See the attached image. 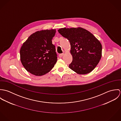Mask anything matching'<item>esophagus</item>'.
<instances>
[{
    "label": "esophagus",
    "instance_id": "esophagus-1",
    "mask_svg": "<svg viewBox=\"0 0 121 121\" xmlns=\"http://www.w3.org/2000/svg\"><path fill=\"white\" fill-rule=\"evenodd\" d=\"M63 55H64V53H60V54L59 55V57L61 58V57H62Z\"/></svg>",
    "mask_w": 121,
    "mask_h": 121
}]
</instances>
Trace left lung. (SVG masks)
<instances>
[{"label": "left lung", "instance_id": "obj_1", "mask_svg": "<svg viewBox=\"0 0 121 121\" xmlns=\"http://www.w3.org/2000/svg\"><path fill=\"white\" fill-rule=\"evenodd\" d=\"M58 31L70 43L73 60L69 68L80 74H87L94 70L102 57V46L97 39L81 27L63 28Z\"/></svg>", "mask_w": 121, "mask_h": 121}]
</instances>
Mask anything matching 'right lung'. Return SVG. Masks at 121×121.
<instances>
[{"label":"right lung","instance_id":"1","mask_svg":"<svg viewBox=\"0 0 121 121\" xmlns=\"http://www.w3.org/2000/svg\"><path fill=\"white\" fill-rule=\"evenodd\" d=\"M55 29L37 31L31 35L20 50L21 62L28 72L36 76L48 73L57 60L52 39Z\"/></svg>","mask_w":121,"mask_h":121}]
</instances>
